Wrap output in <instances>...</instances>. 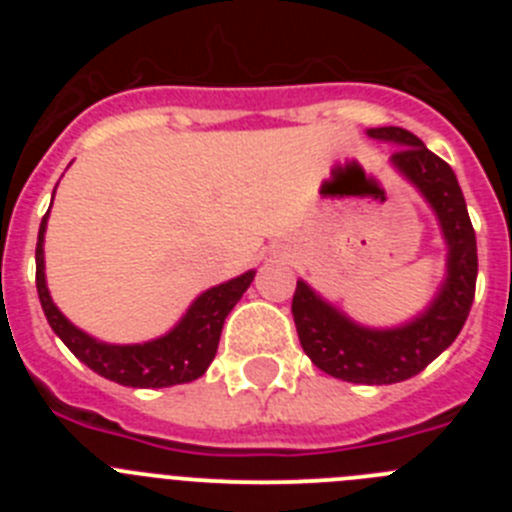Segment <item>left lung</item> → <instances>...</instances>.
<instances>
[{
    "mask_svg": "<svg viewBox=\"0 0 512 512\" xmlns=\"http://www.w3.org/2000/svg\"><path fill=\"white\" fill-rule=\"evenodd\" d=\"M369 135L402 146L392 153V164L436 210L449 243L446 282L433 305L402 328H361L320 300L305 282H297L292 315L305 354L325 374L354 384H395L423 372L467 323L477 284V238L454 169L443 158L410 130L372 128Z\"/></svg>",
    "mask_w": 512,
    "mask_h": 512,
    "instance_id": "left-lung-1",
    "label": "left lung"
}]
</instances>
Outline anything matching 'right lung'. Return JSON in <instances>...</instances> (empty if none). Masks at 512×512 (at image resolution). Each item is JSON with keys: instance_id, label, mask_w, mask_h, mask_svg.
<instances>
[{"instance_id": "obj_1", "label": "right lung", "mask_w": 512, "mask_h": 512, "mask_svg": "<svg viewBox=\"0 0 512 512\" xmlns=\"http://www.w3.org/2000/svg\"><path fill=\"white\" fill-rule=\"evenodd\" d=\"M45 223H48V212L40 223L38 246H35V284H38L40 305H43L53 333L69 346V351L81 364H87L99 377L122 384V387H151V390L192 382L207 372V366L217 354L225 318L235 307V302L241 300L243 292L251 287L256 271H246L241 277L207 289L205 295L194 300L182 323L164 338L138 343V346H110V343H99L87 333H81L53 305L43 271Z\"/></svg>"}]
</instances>
